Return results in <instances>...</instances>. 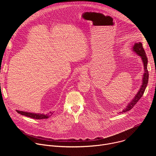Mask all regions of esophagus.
Instances as JSON below:
<instances>
[{
	"instance_id": "esophagus-1",
	"label": "esophagus",
	"mask_w": 156,
	"mask_h": 156,
	"mask_svg": "<svg viewBox=\"0 0 156 156\" xmlns=\"http://www.w3.org/2000/svg\"><path fill=\"white\" fill-rule=\"evenodd\" d=\"M82 71H83V70H82ZM84 73V72H82V73Z\"/></svg>"
}]
</instances>
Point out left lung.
<instances>
[{"label":"left lung","instance_id":"left-lung-1","mask_svg":"<svg viewBox=\"0 0 156 156\" xmlns=\"http://www.w3.org/2000/svg\"><path fill=\"white\" fill-rule=\"evenodd\" d=\"M132 51L134 52H135L137 55H138L141 57L142 62L143 63L144 73L143 76L142 84L140 86V88L139 91H138L137 94L135 96L134 98H133V99L129 102V103L128 104V105L125 107V108H124L120 113L126 112H127V111L131 110L133 107H134V105L138 102V101L143 96V95L144 93V91L146 90V87L147 85V83H148L149 73H148V70H147V57H146V52L143 49L142 43L140 42L135 43L132 48Z\"/></svg>","mask_w":156,"mask_h":156}]
</instances>
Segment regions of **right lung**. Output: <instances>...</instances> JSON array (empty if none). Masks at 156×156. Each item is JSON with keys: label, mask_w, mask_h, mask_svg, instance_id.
<instances>
[{"label": "right lung", "mask_w": 156, "mask_h": 156, "mask_svg": "<svg viewBox=\"0 0 156 156\" xmlns=\"http://www.w3.org/2000/svg\"><path fill=\"white\" fill-rule=\"evenodd\" d=\"M16 112L24 116H27L28 117H30L34 119H37V120H40V119H46L49 118L54 112H50V113L48 114H36V113H32V112H24V111H20L17 110Z\"/></svg>", "instance_id": "obj_1"}]
</instances>
